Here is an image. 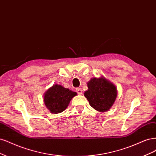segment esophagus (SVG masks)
Here are the masks:
<instances>
[{"label":"esophagus","mask_w":156,"mask_h":156,"mask_svg":"<svg viewBox=\"0 0 156 156\" xmlns=\"http://www.w3.org/2000/svg\"><path fill=\"white\" fill-rule=\"evenodd\" d=\"M76 92L78 93V94H82V90L81 88H76Z\"/></svg>","instance_id":"1"}]
</instances>
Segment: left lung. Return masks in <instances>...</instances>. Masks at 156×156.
Listing matches in <instances>:
<instances>
[{
  "label": "left lung",
  "mask_w": 156,
  "mask_h": 156,
  "mask_svg": "<svg viewBox=\"0 0 156 156\" xmlns=\"http://www.w3.org/2000/svg\"><path fill=\"white\" fill-rule=\"evenodd\" d=\"M88 90L84 96L90 105L100 112H107L111 108L117 98V91L114 84L103 76L93 78L87 82Z\"/></svg>",
  "instance_id": "obj_1"
}]
</instances>
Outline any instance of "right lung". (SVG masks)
<instances>
[{"mask_svg":"<svg viewBox=\"0 0 156 156\" xmlns=\"http://www.w3.org/2000/svg\"><path fill=\"white\" fill-rule=\"evenodd\" d=\"M77 93L61 85H54L44 94V102L51 113L57 114L66 109L71 99Z\"/></svg>","mask_w":156,"mask_h":156,"instance_id":"add662e5","label":"right lung"}]
</instances>
